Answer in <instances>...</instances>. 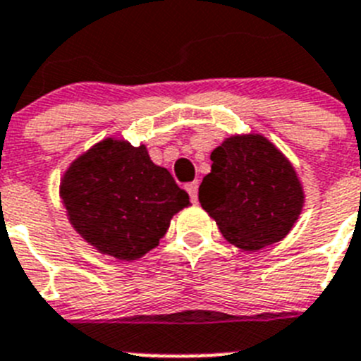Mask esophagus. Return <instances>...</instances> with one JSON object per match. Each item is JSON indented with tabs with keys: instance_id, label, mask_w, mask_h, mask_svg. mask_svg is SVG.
Masks as SVG:
<instances>
[{
	"instance_id": "1",
	"label": "esophagus",
	"mask_w": 361,
	"mask_h": 361,
	"mask_svg": "<svg viewBox=\"0 0 361 361\" xmlns=\"http://www.w3.org/2000/svg\"><path fill=\"white\" fill-rule=\"evenodd\" d=\"M187 192H188V196H190V201H192V203H196L197 201V181H190V183H187Z\"/></svg>"
}]
</instances>
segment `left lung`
Segmentation results:
<instances>
[{
	"label": "left lung",
	"mask_w": 361,
	"mask_h": 361,
	"mask_svg": "<svg viewBox=\"0 0 361 361\" xmlns=\"http://www.w3.org/2000/svg\"><path fill=\"white\" fill-rule=\"evenodd\" d=\"M210 160L200 203L225 239L253 252L286 237L300 214L304 192L284 154L264 136L243 135L214 149Z\"/></svg>",
	"instance_id": "1"
}]
</instances>
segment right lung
Masks as SVG:
<instances>
[{
    "mask_svg": "<svg viewBox=\"0 0 361 361\" xmlns=\"http://www.w3.org/2000/svg\"><path fill=\"white\" fill-rule=\"evenodd\" d=\"M73 228L122 261H135L165 235L171 217L188 207L167 169L151 161L144 145L102 140L77 158L61 183Z\"/></svg>",
    "mask_w": 361,
    "mask_h": 361,
    "instance_id": "right-lung-1",
    "label": "right lung"
}]
</instances>
